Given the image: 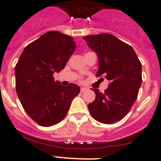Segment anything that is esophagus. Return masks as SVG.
<instances>
[{"mask_svg":"<svg viewBox=\"0 0 161 161\" xmlns=\"http://www.w3.org/2000/svg\"><path fill=\"white\" fill-rule=\"evenodd\" d=\"M86 90V88H84V87H82V88L80 89V93H83V92H85Z\"/></svg>","mask_w":161,"mask_h":161,"instance_id":"34e87169","label":"esophagus"}]
</instances>
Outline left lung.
Instances as JSON below:
<instances>
[{
    "mask_svg": "<svg viewBox=\"0 0 161 161\" xmlns=\"http://www.w3.org/2000/svg\"><path fill=\"white\" fill-rule=\"evenodd\" d=\"M82 38L97 54V77L110 82L104 93L93 89L94 101L88 104L90 115L102 124H112L130 112L138 97L142 81V64L130 46L110 34L89 35Z\"/></svg>",
    "mask_w": 161,
    "mask_h": 161,
    "instance_id": "left-lung-1",
    "label": "left lung"
}]
</instances>
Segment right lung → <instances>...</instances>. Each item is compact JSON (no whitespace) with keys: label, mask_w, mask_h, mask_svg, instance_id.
I'll list each match as a JSON object with an SVG mask.
<instances>
[{"label":"right lung","mask_w":161,"mask_h":161,"mask_svg":"<svg viewBox=\"0 0 161 161\" xmlns=\"http://www.w3.org/2000/svg\"><path fill=\"white\" fill-rule=\"evenodd\" d=\"M75 49L73 38L49 31L28 45L15 68V90L27 115L40 126L51 127L64 119L80 91L79 86H63L54 72L64 68Z\"/></svg>","instance_id":"obj_1"}]
</instances>
